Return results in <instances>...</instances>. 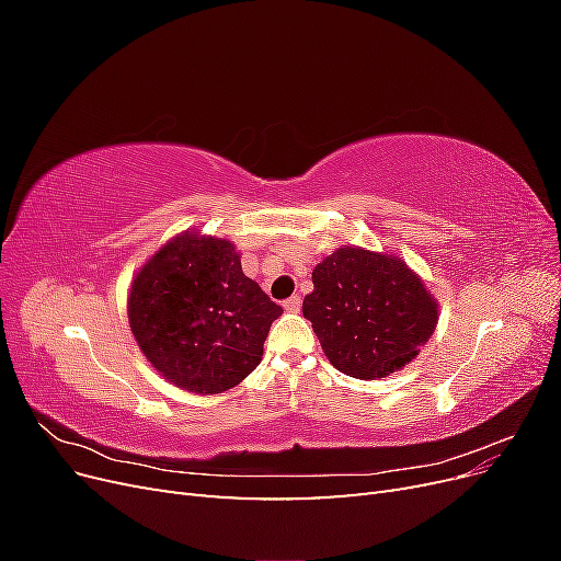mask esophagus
<instances>
[{
    "label": "esophagus",
    "instance_id": "1",
    "mask_svg": "<svg viewBox=\"0 0 561 561\" xmlns=\"http://www.w3.org/2000/svg\"><path fill=\"white\" fill-rule=\"evenodd\" d=\"M283 307H285V311H299V307H301V297L299 295H293L290 299H285L283 301Z\"/></svg>",
    "mask_w": 561,
    "mask_h": 561
}]
</instances>
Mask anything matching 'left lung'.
Masks as SVG:
<instances>
[{
    "label": "left lung",
    "instance_id": "obj_1",
    "mask_svg": "<svg viewBox=\"0 0 561 561\" xmlns=\"http://www.w3.org/2000/svg\"><path fill=\"white\" fill-rule=\"evenodd\" d=\"M301 313L328 360L348 377L383 379L410 365L437 328V299L398 254L336 248L313 268Z\"/></svg>",
    "mask_w": 561,
    "mask_h": 561
}]
</instances>
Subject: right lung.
Masks as SVG:
<instances>
[{"mask_svg":"<svg viewBox=\"0 0 561 561\" xmlns=\"http://www.w3.org/2000/svg\"><path fill=\"white\" fill-rule=\"evenodd\" d=\"M283 309L243 274L236 245L201 231L163 243L135 274L128 322L163 379L198 396L239 386L260 365Z\"/></svg>","mask_w":561,"mask_h":561,"instance_id":"add662e5","label":"right lung"}]
</instances>
